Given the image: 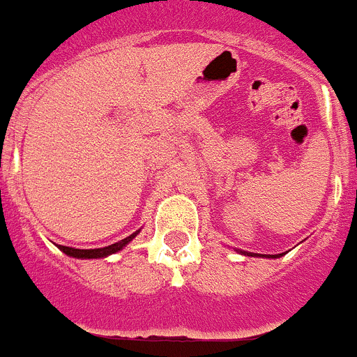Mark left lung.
<instances>
[{
	"label": "left lung",
	"instance_id": "8db88e82",
	"mask_svg": "<svg viewBox=\"0 0 357 357\" xmlns=\"http://www.w3.org/2000/svg\"><path fill=\"white\" fill-rule=\"evenodd\" d=\"M234 252H238V253H241V255H245V257H266V259H280V257H283L284 253H280V255H262V253H252V252H245V250H238V248H234Z\"/></svg>",
	"mask_w": 357,
	"mask_h": 357
}]
</instances>
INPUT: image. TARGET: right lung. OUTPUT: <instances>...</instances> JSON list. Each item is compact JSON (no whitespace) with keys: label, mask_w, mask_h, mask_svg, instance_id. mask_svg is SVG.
I'll use <instances>...</instances> for the list:
<instances>
[{"label":"right lung","mask_w":357,"mask_h":357,"mask_svg":"<svg viewBox=\"0 0 357 357\" xmlns=\"http://www.w3.org/2000/svg\"><path fill=\"white\" fill-rule=\"evenodd\" d=\"M140 232L135 231L133 234H130L128 238L121 239V241L114 243V245H109V246H104V248H90V250H79V248H70V246H62V245H57L60 252H63L66 255L73 257V259H105V257L112 255V253H118L121 252L123 248H125L126 245H128L130 241H132L133 238H135L137 234Z\"/></svg>","instance_id":"add662e5"}]
</instances>
